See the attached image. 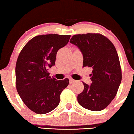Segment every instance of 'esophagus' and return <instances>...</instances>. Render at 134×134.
<instances>
[{
    "label": "esophagus",
    "instance_id": "obj_1",
    "mask_svg": "<svg viewBox=\"0 0 134 134\" xmlns=\"http://www.w3.org/2000/svg\"><path fill=\"white\" fill-rule=\"evenodd\" d=\"M69 83H74V82H76V80L72 79V78H69Z\"/></svg>",
    "mask_w": 134,
    "mask_h": 134
}]
</instances>
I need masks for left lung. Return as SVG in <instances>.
Listing matches in <instances>:
<instances>
[{"instance_id":"8db88e82","label":"left lung","mask_w":134,"mask_h":134,"mask_svg":"<svg viewBox=\"0 0 134 134\" xmlns=\"http://www.w3.org/2000/svg\"><path fill=\"white\" fill-rule=\"evenodd\" d=\"M70 43L82 52L83 67L92 68L90 85L83 82L84 89L78 94L82 107L92 111L105 109L116 96L121 82V70L112 43L99 34L75 35Z\"/></svg>"}]
</instances>
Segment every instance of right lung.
<instances>
[{
	"label": "right lung",
	"mask_w": 134,
	"mask_h": 134,
	"mask_svg": "<svg viewBox=\"0 0 134 134\" xmlns=\"http://www.w3.org/2000/svg\"><path fill=\"white\" fill-rule=\"evenodd\" d=\"M70 35H42L30 40L22 49L16 65L18 93L29 109L38 114L49 113L59 104L68 79L57 80L49 76L57 52L69 42Z\"/></svg>",
	"instance_id": "1"
}]
</instances>
